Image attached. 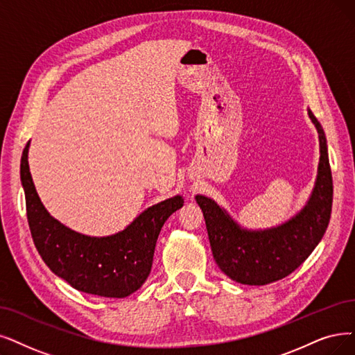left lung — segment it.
<instances>
[{
	"label": "left lung",
	"mask_w": 355,
	"mask_h": 355,
	"mask_svg": "<svg viewBox=\"0 0 355 355\" xmlns=\"http://www.w3.org/2000/svg\"><path fill=\"white\" fill-rule=\"evenodd\" d=\"M319 134L318 178L306 207L284 224L266 230L242 229L211 198L196 195L204 212L212 254L221 271L248 286H265L295 271L319 245L328 229L334 185L322 125L309 110Z\"/></svg>",
	"instance_id": "8db88e82"
}]
</instances>
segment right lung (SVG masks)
I'll return each instance as SVG.
<instances>
[{"mask_svg": "<svg viewBox=\"0 0 355 355\" xmlns=\"http://www.w3.org/2000/svg\"><path fill=\"white\" fill-rule=\"evenodd\" d=\"M27 153L29 143L20 163L27 221L35 246L51 271L87 294L122 299L135 293L150 275L163 224L182 208L183 198L176 195L147 208L116 234L90 237L51 217L33 185Z\"/></svg>", "mask_w": 355, "mask_h": 355, "instance_id": "obj_1", "label": "right lung"}]
</instances>
